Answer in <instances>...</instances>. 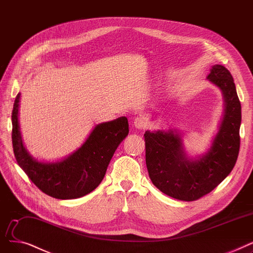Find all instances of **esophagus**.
<instances>
[{
  "mask_svg": "<svg viewBox=\"0 0 253 253\" xmlns=\"http://www.w3.org/2000/svg\"><path fill=\"white\" fill-rule=\"evenodd\" d=\"M134 125L137 128H145L147 126V120L144 116H138L135 119Z\"/></svg>",
  "mask_w": 253,
  "mask_h": 253,
  "instance_id": "obj_1",
  "label": "esophagus"
}]
</instances>
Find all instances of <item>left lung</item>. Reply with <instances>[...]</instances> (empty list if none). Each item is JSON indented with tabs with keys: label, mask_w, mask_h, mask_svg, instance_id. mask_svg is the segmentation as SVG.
Wrapping results in <instances>:
<instances>
[{
	"label": "left lung",
	"mask_w": 253,
	"mask_h": 253,
	"mask_svg": "<svg viewBox=\"0 0 253 253\" xmlns=\"http://www.w3.org/2000/svg\"><path fill=\"white\" fill-rule=\"evenodd\" d=\"M224 95L225 113L213 145L203 158L188 160L182 142L172 130L145 131V159L152 183L167 196L197 201L209 194L232 172L240 150L241 103L234 78L225 67L215 65L207 77Z\"/></svg>",
	"instance_id": "1"
}]
</instances>
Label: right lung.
<instances>
[{"mask_svg":"<svg viewBox=\"0 0 253 253\" xmlns=\"http://www.w3.org/2000/svg\"><path fill=\"white\" fill-rule=\"evenodd\" d=\"M12 110V145L17 164L44 194L59 200L77 199L97 188L118 145L128 134L127 118L123 116L93 128L83 145L57 163H38L23 147L18 125V102Z\"/></svg>","mask_w":253,"mask_h":253,"instance_id":"right-lung-1","label":"right lung"}]
</instances>
